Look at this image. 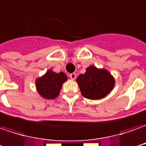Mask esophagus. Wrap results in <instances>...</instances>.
<instances>
[{
  "label": "esophagus",
  "mask_w": 146,
  "mask_h": 146,
  "mask_svg": "<svg viewBox=\"0 0 146 146\" xmlns=\"http://www.w3.org/2000/svg\"><path fill=\"white\" fill-rule=\"evenodd\" d=\"M70 78L71 79H76V74L75 73H71V74H70Z\"/></svg>",
  "instance_id": "34e87169"
}]
</instances>
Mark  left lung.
I'll return each mask as SVG.
<instances>
[{"mask_svg":"<svg viewBox=\"0 0 146 146\" xmlns=\"http://www.w3.org/2000/svg\"><path fill=\"white\" fill-rule=\"evenodd\" d=\"M76 82L83 97L92 100L106 97L114 86V79L109 71L94 66L87 67L83 75L78 76Z\"/></svg>","mask_w":146,"mask_h":146,"instance_id":"8db88e82","label":"left lung"}]
</instances>
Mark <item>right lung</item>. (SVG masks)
I'll list each match as a JSON object with an SVG mask.
<instances>
[{
  "label": "right lung",
  "instance_id": "right-lung-1",
  "mask_svg": "<svg viewBox=\"0 0 146 146\" xmlns=\"http://www.w3.org/2000/svg\"><path fill=\"white\" fill-rule=\"evenodd\" d=\"M67 79L63 72L56 73L49 70L42 77L36 79V86L39 94L44 98H56L62 88L63 83Z\"/></svg>",
  "mask_w": 146,
  "mask_h": 146
}]
</instances>
